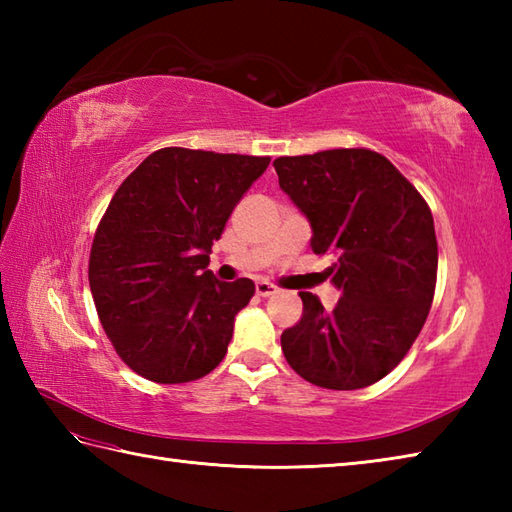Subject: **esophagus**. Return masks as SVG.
I'll use <instances>...</instances> for the list:
<instances>
[{
	"label": "esophagus",
	"instance_id": "obj_1",
	"mask_svg": "<svg viewBox=\"0 0 512 512\" xmlns=\"http://www.w3.org/2000/svg\"><path fill=\"white\" fill-rule=\"evenodd\" d=\"M255 290H257L259 297H270V295H275L279 288L275 284H270V281H257Z\"/></svg>",
	"mask_w": 512,
	"mask_h": 512
}]
</instances>
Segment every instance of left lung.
<instances>
[{
  "label": "left lung",
  "mask_w": 512,
  "mask_h": 512,
  "mask_svg": "<svg viewBox=\"0 0 512 512\" xmlns=\"http://www.w3.org/2000/svg\"><path fill=\"white\" fill-rule=\"evenodd\" d=\"M279 187L312 224V250L332 255L341 299L323 310L299 292L303 314L281 334L288 365L325 389L378 383L407 356L429 317L438 279V239L420 191L365 147L281 156Z\"/></svg>",
  "instance_id": "obj_1"
}]
</instances>
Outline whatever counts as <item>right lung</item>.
I'll return each instance as SVG.
<instances>
[{"label": "right lung", "instance_id": "obj_1", "mask_svg": "<svg viewBox=\"0 0 512 512\" xmlns=\"http://www.w3.org/2000/svg\"><path fill=\"white\" fill-rule=\"evenodd\" d=\"M268 156L165 147L129 173L96 226L88 279L121 361L162 385L222 363L255 284L217 281L209 253Z\"/></svg>", "mask_w": 512, "mask_h": 512}]
</instances>
